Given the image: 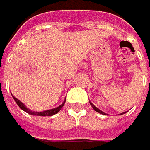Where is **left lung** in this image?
<instances>
[{"instance_id":"1","label":"left lung","mask_w":150,"mask_h":150,"mask_svg":"<svg viewBox=\"0 0 150 150\" xmlns=\"http://www.w3.org/2000/svg\"><path fill=\"white\" fill-rule=\"evenodd\" d=\"M91 106H92V108H94V109H95V110H96V112H100V113H101V114H106V113H105V112H102L101 110H100L99 108H97L96 107V106H95V105H92L91 103ZM123 113H125V112H123ZM123 113H122V114H123Z\"/></svg>"}]
</instances>
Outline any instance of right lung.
<instances>
[{"label":"right lung","instance_id":"add662e5","mask_svg":"<svg viewBox=\"0 0 150 150\" xmlns=\"http://www.w3.org/2000/svg\"><path fill=\"white\" fill-rule=\"evenodd\" d=\"M14 98V101L17 103V105H18V107L23 109V111H25L26 112H28V113H29L31 115H34V116H52V115H54V114H56L58 112H59V110L61 109L62 107L64 106L65 103V100L64 102L61 105H59V107L55 108H52V109H49V110H45V111H43V112H33V111H31L30 109L26 107L25 105H23V103H22L21 101L18 100V99H16L15 97L13 96Z\"/></svg>","mask_w":150,"mask_h":150}]
</instances>
